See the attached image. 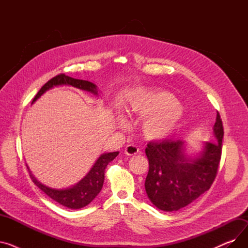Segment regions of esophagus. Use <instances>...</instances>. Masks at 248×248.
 <instances>
[{"instance_id": "34e87169", "label": "esophagus", "mask_w": 248, "mask_h": 248, "mask_svg": "<svg viewBox=\"0 0 248 248\" xmlns=\"http://www.w3.org/2000/svg\"><path fill=\"white\" fill-rule=\"evenodd\" d=\"M140 149L135 146V145H127L125 147V150H124V153L127 155H137L139 153Z\"/></svg>"}]
</instances>
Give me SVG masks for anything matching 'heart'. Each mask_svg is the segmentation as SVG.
Returning <instances> with one entry per match:
<instances>
[{
    "instance_id": "obj_1",
    "label": "heart",
    "mask_w": 248,
    "mask_h": 248,
    "mask_svg": "<svg viewBox=\"0 0 248 248\" xmlns=\"http://www.w3.org/2000/svg\"><path fill=\"white\" fill-rule=\"evenodd\" d=\"M131 111L146 117L142 132L150 140H164L171 136L183 115L177 99L166 91L139 95L131 104Z\"/></svg>"
}]
</instances>
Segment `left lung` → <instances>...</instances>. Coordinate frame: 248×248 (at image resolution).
Listing matches in <instances>:
<instances>
[{"instance_id": "left-lung-1", "label": "left lung", "mask_w": 248, "mask_h": 248, "mask_svg": "<svg viewBox=\"0 0 248 248\" xmlns=\"http://www.w3.org/2000/svg\"><path fill=\"white\" fill-rule=\"evenodd\" d=\"M215 141L205 142L198 158L184 154V142L177 140L150 141L146 148L149 172L145 182L148 197L163 211H177L210 189L222 154L223 124L217 111Z\"/></svg>"}]
</instances>
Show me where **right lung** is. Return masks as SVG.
<instances>
[{
  "mask_svg": "<svg viewBox=\"0 0 248 248\" xmlns=\"http://www.w3.org/2000/svg\"><path fill=\"white\" fill-rule=\"evenodd\" d=\"M71 85L76 88H79L82 90L89 91V93H93L94 94H97V89L96 85L91 83L86 80H80V79H75L70 76L65 75L64 73L58 74L55 77L51 78V79L46 82L41 89L38 91V93L33 99V102L40 97L45 91L52 88L53 86L57 85ZM119 155V152H113V153H107L101 155L96 161V163L91 168L89 173L75 186L64 189V190H56V189H51L44 185H42L33 177V175L30 173V177L33 181V183L39 188L41 189L47 196H49L51 199L58 202L62 206H65L70 209H80L82 207H85L88 205L91 201H93L100 192L102 186H103V181H104V171H106V168L108 165L109 162H111L116 155Z\"/></svg>",
  "mask_w": 248,
  "mask_h": 248,
  "instance_id": "1",
  "label": "right lung"
}]
</instances>
